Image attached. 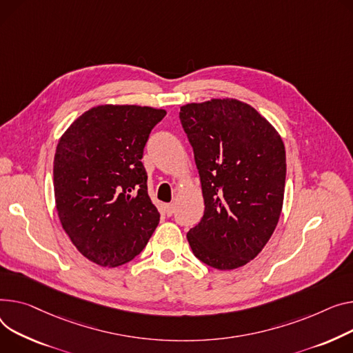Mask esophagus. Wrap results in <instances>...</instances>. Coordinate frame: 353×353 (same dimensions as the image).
<instances>
[{
	"label": "esophagus",
	"mask_w": 353,
	"mask_h": 353,
	"mask_svg": "<svg viewBox=\"0 0 353 353\" xmlns=\"http://www.w3.org/2000/svg\"><path fill=\"white\" fill-rule=\"evenodd\" d=\"M174 204H164V211H166V214L170 217L174 214Z\"/></svg>",
	"instance_id": "34e87169"
}]
</instances>
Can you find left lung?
I'll return each mask as SVG.
<instances>
[{"instance_id": "obj_1", "label": "left lung", "mask_w": 353, "mask_h": 353, "mask_svg": "<svg viewBox=\"0 0 353 353\" xmlns=\"http://www.w3.org/2000/svg\"><path fill=\"white\" fill-rule=\"evenodd\" d=\"M179 116L194 152L205 205L187 240L210 267H243L268 243L283 210V139L265 117L237 99L189 103Z\"/></svg>"}]
</instances>
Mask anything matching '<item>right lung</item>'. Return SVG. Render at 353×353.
Masks as SVG:
<instances>
[{"label": "right lung", "instance_id": "1", "mask_svg": "<svg viewBox=\"0 0 353 353\" xmlns=\"http://www.w3.org/2000/svg\"><path fill=\"white\" fill-rule=\"evenodd\" d=\"M166 110L136 105L92 108L59 139L54 192L61 224L88 260L122 265L140 254L160 214L142 163Z\"/></svg>", "mask_w": 353, "mask_h": 353}]
</instances>
